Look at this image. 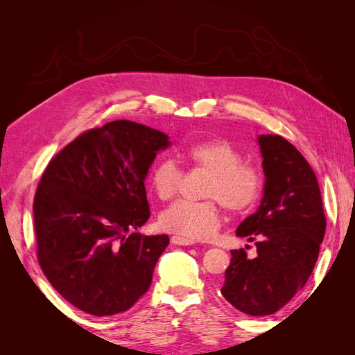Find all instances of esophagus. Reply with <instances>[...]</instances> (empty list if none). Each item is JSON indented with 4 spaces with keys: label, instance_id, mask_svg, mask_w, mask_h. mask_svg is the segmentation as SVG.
Returning <instances> with one entry per match:
<instances>
[{
    "label": "esophagus",
    "instance_id": "34e87169",
    "mask_svg": "<svg viewBox=\"0 0 355 355\" xmlns=\"http://www.w3.org/2000/svg\"><path fill=\"white\" fill-rule=\"evenodd\" d=\"M171 243L178 244V245H192V244H196V240L180 237V235H173V237H171Z\"/></svg>",
    "mask_w": 355,
    "mask_h": 355
}]
</instances>
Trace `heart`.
<instances>
[{
	"instance_id": "1",
	"label": "heart",
	"mask_w": 355,
	"mask_h": 355,
	"mask_svg": "<svg viewBox=\"0 0 355 355\" xmlns=\"http://www.w3.org/2000/svg\"><path fill=\"white\" fill-rule=\"evenodd\" d=\"M189 166L209 173L202 189L207 201H178L159 216L166 231L192 240H207L220 227V206L230 213L241 214L250 210L263 188L262 171L253 164L243 163V154L228 141H204L187 146L180 153ZM182 170L175 161L161 159L151 168L149 185L161 201L178 194Z\"/></svg>"
}]
</instances>
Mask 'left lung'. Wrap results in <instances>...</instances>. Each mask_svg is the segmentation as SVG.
Listing matches in <instances>:
<instances>
[{
	"instance_id": "8db88e82",
	"label": "left lung",
	"mask_w": 355,
	"mask_h": 355,
	"mask_svg": "<svg viewBox=\"0 0 355 355\" xmlns=\"http://www.w3.org/2000/svg\"><path fill=\"white\" fill-rule=\"evenodd\" d=\"M257 142L266 178L263 197L237 228L239 237L254 241L256 254L231 250L220 293L241 313L262 317L282 309L308 282L326 216L318 180L305 157L278 135H262Z\"/></svg>"
}]
</instances>
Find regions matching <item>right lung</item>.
<instances>
[{"mask_svg":"<svg viewBox=\"0 0 355 355\" xmlns=\"http://www.w3.org/2000/svg\"><path fill=\"white\" fill-rule=\"evenodd\" d=\"M168 136L128 120L84 132L50 159L34 198L37 257L50 284L84 313L132 308L153 282L167 235L149 219L145 178Z\"/></svg>","mask_w":355,"mask_h":355,"instance_id":"obj_1","label":"right lung"}]
</instances>
